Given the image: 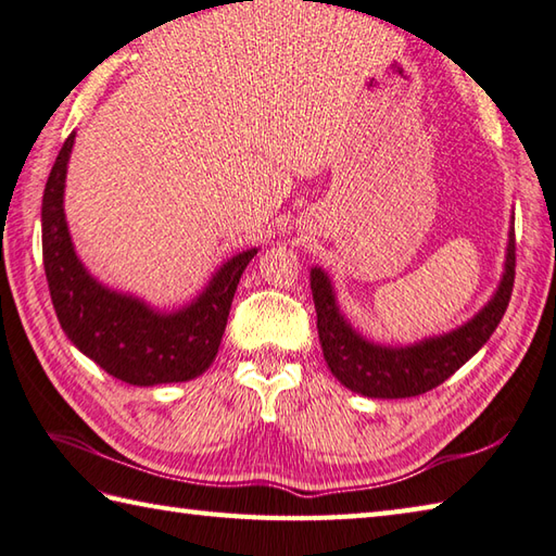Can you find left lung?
<instances>
[{
	"label": "left lung",
	"mask_w": 556,
	"mask_h": 556,
	"mask_svg": "<svg viewBox=\"0 0 556 556\" xmlns=\"http://www.w3.org/2000/svg\"><path fill=\"white\" fill-rule=\"evenodd\" d=\"M513 280H516V232L510 229L506 274L489 305L475 319H469L455 331L443 333V337L418 341L414 345H404V349H392V345L365 341L339 312L327 274L321 268H312L309 286L314 309H317L324 361L341 384L363 396L404 400V396L424 394L443 384L489 341L506 314Z\"/></svg>",
	"instance_id": "8db88e82"
}]
</instances>
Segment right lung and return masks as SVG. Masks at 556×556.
Here are the masks:
<instances>
[{"mask_svg":"<svg viewBox=\"0 0 556 556\" xmlns=\"http://www.w3.org/2000/svg\"><path fill=\"white\" fill-rule=\"evenodd\" d=\"M72 144L75 132L52 164L40 207L43 266L62 331L121 382L152 387L193 380L215 361L237 282L258 249L229 258L201 295L176 312H156L138 298L101 286L77 258L62 207Z\"/></svg>","mask_w":556,"mask_h":556,"instance_id":"obj_1","label":"right lung"}]
</instances>
